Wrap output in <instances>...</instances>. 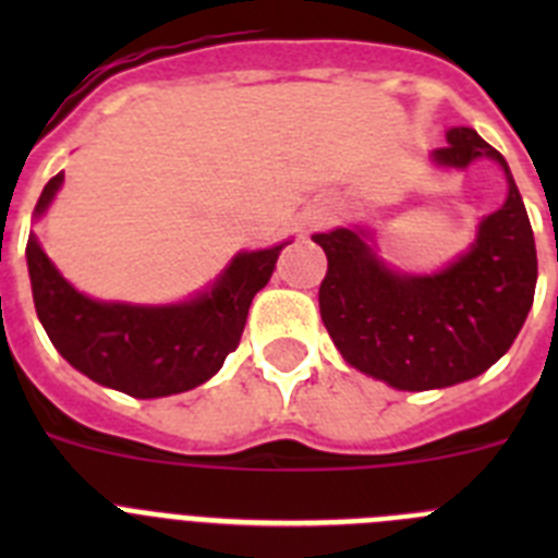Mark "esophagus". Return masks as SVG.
Segmentation results:
<instances>
[{
    "label": "esophagus",
    "mask_w": 558,
    "mask_h": 558,
    "mask_svg": "<svg viewBox=\"0 0 558 558\" xmlns=\"http://www.w3.org/2000/svg\"><path fill=\"white\" fill-rule=\"evenodd\" d=\"M332 218V206H322V209L315 211V223H324V220H329Z\"/></svg>",
    "instance_id": "obj_1"
}]
</instances>
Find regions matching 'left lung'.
I'll use <instances>...</instances> for the list:
<instances>
[{
	"instance_id": "1",
	"label": "left lung",
	"mask_w": 558,
	"mask_h": 558,
	"mask_svg": "<svg viewBox=\"0 0 558 558\" xmlns=\"http://www.w3.org/2000/svg\"><path fill=\"white\" fill-rule=\"evenodd\" d=\"M492 159L509 195L475 240L436 274H402L379 256L374 231L313 234L327 254L322 322L349 366L397 391H430L477 377L509 352L536 290V245L509 165L472 128H450L430 153L445 170Z\"/></svg>"
}]
</instances>
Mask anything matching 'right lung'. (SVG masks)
Instances as JSON below:
<instances>
[{
	"mask_svg": "<svg viewBox=\"0 0 558 558\" xmlns=\"http://www.w3.org/2000/svg\"><path fill=\"white\" fill-rule=\"evenodd\" d=\"M61 184L63 172L49 179L36 218L56 201ZM284 245L240 251L209 288L179 304L88 299L63 279L36 234L27 240V270L38 322L69 366L128 397L156 399L190 391L220 372Z\"/></svg>",
	"mask_w": 558,
	"mask_h": 558,
	"instance_id": "right-lung-1",
	"label": "right lung"
}]
</instances>
